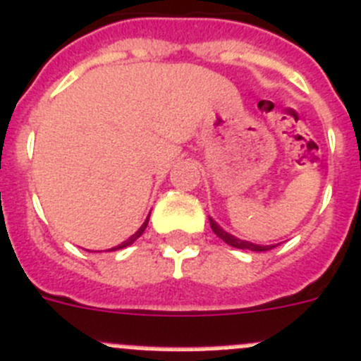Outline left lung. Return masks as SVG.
<instances>
[{"label":"left lung","instance_id":"left-lung-1","mask_svg":"<svg viewBox=\"0 0 361 361\" xmlns=\"http://www.w3.org/2000/svg\"><path fill=\"white\" fill-rule=\"evenodd\" d=\"M208 219H210V226H212V230H214V233L217 235V237L221 238V240L226 242L228 245H231V247L249 249V251H269V249H274L276 247L274 244H272V245H260V244H252V242H247V240H240V238L233 237V235H230V233H228V231L222 230V228L219 226V224L214 221V219H212V217H208Z\"/></svg>","mask_w":361,"mask_h":361}]
</instances>
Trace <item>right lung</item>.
Listing matches in <instances>:
<instances>
[{
  "label": "right lung",
  "instance_id": "1",
  "mask_svg": "<svg viewBox=\"0 0 361 361\" xmlns=\"http://www.w3.org/2000/svg\"><path fill=\"white\" fill-rule=\"evenodd\" d=\"M147 221H149V217H147V219H146V221H144V224H142V226H140V228H139V230L135 231V233H133V235H131V237H130V238H128V240L121 242V244H119V245H116V247L109 249V251H117V249H124V247H128V245H131V244H133V242H135V240H137V238H139V237H140V235H142V233H144V230H146V226H147Z\"/></svg>",
  "mask_w": 361,
  "mask_h": 361
}]
</instances>
